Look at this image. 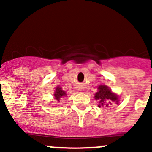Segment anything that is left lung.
Listing matches in <instances>:
<instances>
[{"mask_svg":"<svg viewBox=\"0 0 152 152\" xmlns=\"http://www.w3.org/2000/svg\"><path fill=\"white\" fill-rule=\"evenodd\" d=\"M98 91L95 94V100H97L98 107H108L112 104L113 102L119 103V96L112 92L111 89L106 85H100L98 87Z\"/></svg>","mask_w":152,"mask_h":152,"instance_id":"left-lung-1","label":"left lung"}]
</instances>
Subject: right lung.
Here are the masks:
<instances>
[{
    "label": "right lung",
    "mask_w": 152,
    "mask_h": 152,
    "mask_svg": "<svg viewBox=\"0 0 152 152\" xmlns=\"http://www.w3.org/2000/svg\"><path fill=\"white\" fill-rule=\"evenodd\" d=\"M66 95H67L66 92H65L64 91H63V90L60 88L59 86L57 87V88H56V90H55V93H54L55 98H56L57 100H58V101H59L61 98H63L64 96H66Z\"/></svg>",
    "instance_id": "right-lung-1"
}]
</instances>
